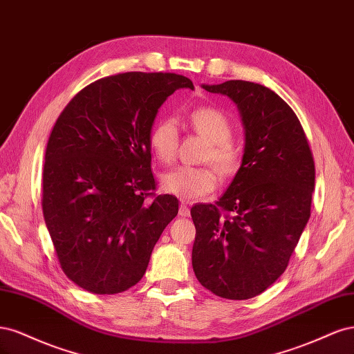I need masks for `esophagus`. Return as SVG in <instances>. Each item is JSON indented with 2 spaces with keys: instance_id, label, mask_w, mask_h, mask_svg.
Here are the masks:
<instances>
[{
  "instance_id": "esophagus-1",
  "label": "esophagus",
  "mask_w": 354,
  "mask_h": 354,
  "mask_svg": "<svg viewBox=\"0 0 354 354\" xmlns=\"http://www.w3.org/2000/svg\"><path fill=\"white\" fill-rule=\"evenodd\" d=\"M180 216L181 217H189L190 216V208L187 205V202L181 199V203H180Z\"/></svg>"
}]
</instances>
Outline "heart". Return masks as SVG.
I'll use <instances>...</instances> for the list:
<instances>
[{"label": "heart", "instance_id": "b5f03b06", "mask_svg": "<svg viewBox=\"0 0 354 354\" xmlns=\"http://www.w3.org/2000/svg\"><path fill=\"white\" fill-rule=\"evenodd\" d=\"M189 124L198 134L209 140L203 159L216 165L223 176L236 173L242 162V151L230 138L233 125L227 115L212 106H202L189 113ZM149 143L160 162H174L180 145V128L176 118L167 116L158 121L149 136ZM217 185L218 174L211 165H183L168 171L160 178V186L167 194L183 201H194L207 195Z\"/></svg>", "mask_w": 354, "mask_h": 354}]
</instances>
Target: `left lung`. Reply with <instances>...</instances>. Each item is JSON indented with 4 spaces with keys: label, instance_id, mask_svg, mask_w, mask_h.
<instances>
[{
    "label": "left lung",
    "instance_id": "1",
    "mask_svg": "<svg viewBox=\"0 0 354 354\" xmlns=\"http://www.w3.org/2000/svg\"><path fill=\"white\" fill-rule=\"evenodd\" d=\"M202 87L238 104L245 152L224 195L190 209L192 266L212 294L248 299L286 270L310 218L313 153L298 116L270 88L242 80Z\"/></svg>",
    "mask_w": 354,
    "mask_h": 354
}]
</instances>
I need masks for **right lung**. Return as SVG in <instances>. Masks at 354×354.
<instances>
[{
	"mask_svg": "<svg viewBox=\"0 0 354 354\" xmlns=\"http://www.w3.org/2000/svg\"><path fill=\"white\" fill-rule=\"evenodd\" d=\"M194 84L177 73L125 72L84 87L53 127L42 171V212L63 273L91 294L142 279L178 212L155 195L151 136L158 109Z\"/></svg>",
	"mask_w": 354,
	"mask_h": 354,
	"instance_id": "1",
	"label": "right lung"
}]
</instances>
